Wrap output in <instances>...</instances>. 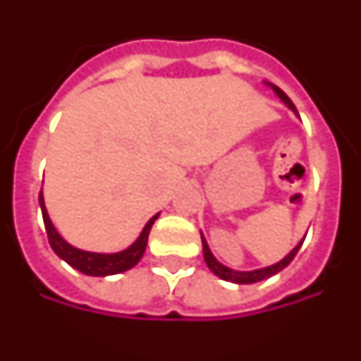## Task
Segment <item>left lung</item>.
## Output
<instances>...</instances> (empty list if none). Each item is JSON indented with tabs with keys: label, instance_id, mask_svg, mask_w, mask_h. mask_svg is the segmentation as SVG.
<instances>
[{
	"label": "left lung",
	"instance_id": "left-lung-1",
	"mask_svg": "<svg viewBox=\"0 0 361 361\" xmlns=\"http://www.w3.org/2000/svg\"><path fill=\"white\" fill-rule=\"evenodd\" d=\"M266 85H269L271 90H274V93H276L277 97L281 99V102L286 103L289 109L293 111L295 115L299 117V113H297V109H295L293 102L287 97L286 93L281 92L277 85L269 84V82H264ZM305 240V238H303ZM303 240L299 242L297 246H295L293 250L287 254L286 258L279 259V262H276V264H271V266H266V268H258V269H250V271H240V269H233L228 268V266H224V264H221L219 259L213 256V252H211V248H209V244H207L205 236L201 234V242H203V258H205V264L207 268L211 269L213 274H215L216 277H221V279H224V281H231V283H242V286H246V283H256V281H262V279H268V277L276 276V274H279L281 269L287 268L289 264H291V259L295 258V254L299 252V248H301V244H303Z\"/></svg>",
	"mask_w": 361,
	"mask_h": 361
}]
</instances>
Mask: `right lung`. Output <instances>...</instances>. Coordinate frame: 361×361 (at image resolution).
Here are the masks:
<instances>
[{
    "label": "right lung",
    "instance_id": "add662e5",
    "mask_svg": "<svg viewBox=\"0 0 361 361\" xmlns=\"http://www.w3.org/2000/svg\"><path fill=\"white\" fill-rule=\"evenodd\" d=\"M39 205L40 211H42V219H44V228H47V234H49V242L52 246V250L56 252L58 258H62L66 264H70L72 268L82 271L85 276L93 277H105V276H115V274H121V271H127V269L135 268L142 254L146 250V242H148V234H150V228L152 224L158 219L160 213H156L148 223L145 224V228L140 231L138 238L128 248L121 252H111V254H105V252H87L82 250V248H75L70 242H66L62 238V234L58 233L56 226L52 224L49 216V211H47V205H44V195L40 191L39 195Z\"/></svg>",
    "mask_w": 361,
    "mask_h": 361
}]
</instances>
